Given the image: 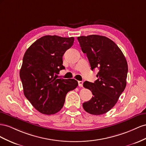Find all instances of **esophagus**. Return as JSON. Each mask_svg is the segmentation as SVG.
Instances as JSON below:
<instances>
[{
	"label": "esophagus",
	"instance_id": "1",
	"mask_svg": "<svg viewBox=\"0 0 146 146\" xmlns=\"http://www.w3.org/2000/svg\"><path fill=\"white\" fill-rule=\"evenodd\" d=\"M78 85H79V86L80 87H82V86H83V82L82 81H78Z\"/></svg>",
	"mask_w": 146,
	"mask_h": 146
}]
</instances>
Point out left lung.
I'll use <instances>...</instances> for the list:
<instances>
[{
	"label": "left lung",
	"mask_w": 146,
	"mask_h": 146,
	"mask_svg": "<svg viewBox=\"0 0 146 146\" xmlns=\"http://www.w3.org/2000/svg\"><path fill=\"white\" fill-rule=\"evenodd\" d=\"M78 40L82 51L87 54L92 70H99L96 81L83 84L94 95L82 104L83 108L93 115L106 113L114 106L126 87L127 60L117 45L105 36H81Z\"/></svg>",
	"instance_id": "1"
}]
</instances>
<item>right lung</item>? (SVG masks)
<instances>
[{
	"label": "right lung",
	"mask_w": 146,
	"mask_h": 146,
	"mask_svg": "<svg viewBox=\"0 0 146 146\" xmlns=\"http://www.w3.org/2000/svg\"><path fill=\"white\" fill-rule=\"evenodd\" d=\"M73 37L45 35L25 52L19 72L24 94L35 109L46 115L54 114L64 106L66 95L78 86L74 79L58 78L65 68L64 54L72 46Z\"/></svg>",
	"instance_id": "right-lung-1"
}]
</instances>
